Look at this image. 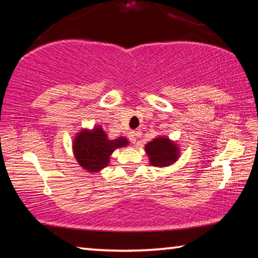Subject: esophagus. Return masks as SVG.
Returning <instances> with one entry per match:
<instances>
[{
	"mask_svg": "<svg viewBox=\"0 0 258 258\" xmlns=\"http://www.w3.org/2000/svg\"><path fill=\"white\" fill-rule=\"evenodd\" d=\"M130 140H131V142L132 143H135L137 142V139H138V137H139V132H137V131H132V132H130Z\"/></svg>",
	"mask_w": 258,
	"mask_h": 258,
	"instance_id": "34e87169",
	"label": "esophagus"
}]
</instances>
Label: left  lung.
Listing matches in <instances>:
<instances>
[{"mask_svg":"<svg viewBox=\"0 0 258 258\" xmlns=\"http://www.w3.org/2000/svg\"><path fill=\"white\" fill-rule=\"evenodd\" d=\"M145 148L152 166L167 167L178 158V148L166 137L154 139Z\"/></svg>","mask_w":258,"mask_h":258,"instance_id":"1","label":"left lung"}]
</instances>
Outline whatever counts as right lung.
Returning <instances> with one entry per match:
<instances>
[{"instance_id":"1","label":"right lung","mask_w":258,"mask_h":258,"mask_svg":"<svg viewBox=\"0 0 258 258\" xmlns=\"http://www.w3.org/2000/svg\"><path fill=\"white\" fill-rule=\"evenodd\" d=\"M128 145L127 139H108L101 126L93 130H82L74 139L73 149L75 158L87 172H99L109 164V158L118 148Z\"/></svg>"}]
</instances>
